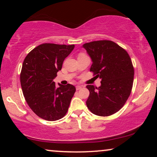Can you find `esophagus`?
I'll list each match as a JSON object with an SVG mask.
<instances>
[{"instance_id": "34e87169", "label": "esophagus", "mask_w": 157, "mask_h": 157, "mask_svg": "<svg viewBox=\"0 0 157 157\" xmlns=\"http://www.w3.org/2000/svg\"><path fill=\"white\" fill-rule=\"evenodd\" d=\"M82 87H83L82 86L78 85V86H76V90H79V89H81Z\"/></svg>"}]
</instances>
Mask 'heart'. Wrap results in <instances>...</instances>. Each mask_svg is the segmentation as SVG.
<instances>
[{
	"label": "heart",
	"mask_w": 157,
	"mask_h": 157,
	"mask_svg": "<svg viewBox=\"0 0 157 157\" xmlns=\"http://www.w3.org/2000/svg\"><path fill=\"white\" fill-rule=\"evenodd\" d=\"M81 54H82V53H81Z\"/></svg>",
	"instance_id": "heart-1"
}]
</instances>
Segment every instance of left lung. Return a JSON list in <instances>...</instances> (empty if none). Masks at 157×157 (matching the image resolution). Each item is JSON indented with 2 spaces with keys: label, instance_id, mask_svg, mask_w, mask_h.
Listing matches in <instances>:
<instances>
[{
  "label": "left lung",
  "instance_id": "left-lung-1",
  "mask_svg": "<svg viewBox=\"0 0 157 157\" xmlns=\"http://www.w3.org/2000/svg\"><path fill=\"white\" fill-rule=\"evenodd\" d=\"M92 60L90 71L101 79L98 88L87 85L90 94L88 109L94 114L108 117L119 111L132 89L134 70L129 55L111 40H97L83 44Z\"/></svg>",
  "mask_w": 157,
  "mask_h": 157
}]
</instances>
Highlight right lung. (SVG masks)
Instances as JSON below:
<instances>
[{"label": "right lung", "mask_w": 157, "mask_h": 157, "mask_svg": "<svg viewBox=\"0 0 157 157\" xmlns=\"http://www.w3.org/2000/svg\"><path fill=\"white\" fill-rule=\"evenodd\" d=\"M74 46L43 44L24 59L20 77L21 88L28 105L41 119L56 121L67 113L76 88L69 83H59L57 88L53 79Z\"/></svg>", "instance_id": "obj_1"}]
</instances>
